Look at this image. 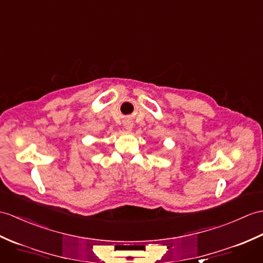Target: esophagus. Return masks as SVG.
<instances>
[{"mask_svg":"<svg viewBox=\"0 0 263 263\" xmlns=\"http://www.w3.org/2000/svg\"><path fill=\"white\" fill-rule=\"evenodd\" d=\"M132 125H133V123H132V121H124V127L126 130H131L132 129Z\"/></svg>","mask_w":263,"mask_h":263,"instance_id":"obj_1","label":"esophagus"}]
</instances>
